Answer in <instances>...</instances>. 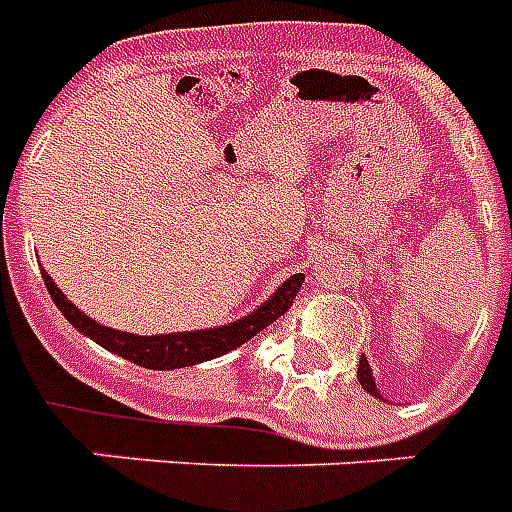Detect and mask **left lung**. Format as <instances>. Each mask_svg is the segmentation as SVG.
I'll return each instance as SVG.
<instances>
[{"label": "left lung", "instance_id": "obj_1", "mask_svg": "<svg viewBox=\"0 0 512 512\" xmlns=\"http://www.w3.org/2000/svg\"><path fill=\"white\" fill-rule=\"evenodd\" d=\"M358 382L364 385L366 393H372L374 398H382L380 388H377V382H374V374H372V366H369V361H366V356H361V361H358ZM385 401V398H382ZM390 404V401H388Z\"/></svg>", "mask_w": 512, "mask_h": 512}]
</instances>
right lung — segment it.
Returning a JSON list of instances; mask_svg holds the SVG:
<instances>
[{"label":"right lung","mask_w":512,"mask_h":512,"mask_svg":"<svg viewBox=\"0 0 512 512\" xmlns=\"http://www.w3.org/2000/svg\"><path fill=\"white\" fill-rule=\"evenodd\" d=\"M42 279L52 303L58 305V311L66 316L68 324L76 332H82L84 337L98 342L100 348L111 350L116 356L127 358L132 364L146 366V369H180V366H193L209 361V358L225 356V353H231L247 340H252L257 332L271 327L273 321L289 311V305L303 287L305 276L303 273L289 276L281 287H276L271 297H265L263 303L257 305L255 311H249L247 316H241L231 324L212 329H191V332H170V335H132V332L98 324L60 292L58 284L52 281V276L44 268Z\"/></svg>","instance_id":"obj_1"}]
</instances>
